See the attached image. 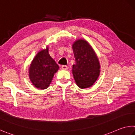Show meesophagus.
<instances>
[{"label":"esophagus","mask_w":135,"mask_h":135,"mask_svg":"<svg viewBox=\"0 0 135 135\" xmlns=\"http://www.w3.org/2000/svg\"><path fill=\"white\" fill-rule=\"evenodd\" d=\"M68 67L67 65H62V67H61V69L63 70H68Z\"/></svg>","instance_id":"1"}]
</instances>
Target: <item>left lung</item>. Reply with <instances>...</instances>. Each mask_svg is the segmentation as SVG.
Returning <instances> with one entry per match:
<instances>
[{
	"mask_svg": "<svg viewBox=\"0 0 135 135\" xmlns=\"http://www.w3.org/2000/svg\"><path fill=\"white\" fill-rule=\"evenodd\" d=\"M75 60L73 74L76 84L81 89L90 87L100 75V65L96 54L84 40L75 41L72 45Z\"/></svg>",
	"mask_w": 135,
	"mask_h": 135,
	"instance_id": "left-lung-1",
	"label": "left lung"
}]
</instances>
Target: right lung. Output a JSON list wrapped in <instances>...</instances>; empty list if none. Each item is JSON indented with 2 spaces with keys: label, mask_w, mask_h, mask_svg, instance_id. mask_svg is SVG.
Here are the masks:
<instances>
[{
  "label": "right lung",
  "mask_w": 135,
  "mask_h": 135,
  "mask_svg": "<svg viewBox=\"0 0 135 135\" xmlns=\"http://www.w3.org/2000/svg\"><path fill=\"white\" fill-rule=\"evenodd\" d=\"M59 69L48 52V47L38 52L29 68V77L37 89H46L52 81L54 75Z\"/></svg>",
  "instance_id": "obj_1"
}]
</instances>
